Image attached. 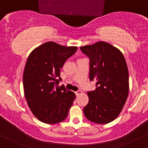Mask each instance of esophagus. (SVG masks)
<instances>
[{"label": "esophagus", "instance_id": "34e87169", "mask_svg": "<svg viewBox=\"0 0 148 148\" xmlns=\"http://www.w3.org/2000/svg\"><path fill=\"white\" fill-rule=\"evenodd\" d=\"M82 93V92L81 91V90H77V91H76L75 92V95H76V96H78V95H81V94Z\"/></svg>", "mask_w": 148, "mask_h": 148}]
</instances>
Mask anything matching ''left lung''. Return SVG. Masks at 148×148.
I'll use <instances>...</instances> for the list:
<instances>
[{
    "label": "left lung",
    "instance_id": "obj_1",
    "mask_svg": "<svg viewBox=\"0 0 148 148\" xmlns=\"http://www.w3.org/2000/svg\"><path fill=\"white\" fill-rule=\"evenodd\" d=\"M80 50L90 58V80L96 82V89L87 92L89 101L83 109L85 117L99 124L112 122L121 112L129 91L124 56L104 42L81 47Z\"/></svg>",
    "mask_w": 148,
    "mask_h": 148
}]
</instances>
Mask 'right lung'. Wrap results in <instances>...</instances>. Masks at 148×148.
I'll return each mask as SVG.
<instances>
[{"mask_svg": "<svg viewBox=\"0 0 148 148\" xmlns=\"http://www.w3.org/2000/svg\"><path fill=\"white\" fill-rule=\"evenodd\" d=\"M55 42L43 44L31 52L23 73L25 97L30 110L45 123L53 124L67 117L75 95L59 87L60 70L77 51Z\"/></svg>", "mask_w": 148, "mask_h": 148, "instance_id": "obj_1", "label": "right lung"}]
</instances>
